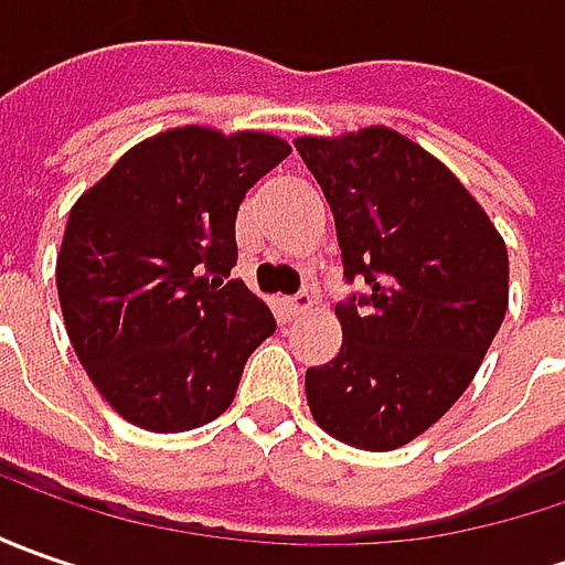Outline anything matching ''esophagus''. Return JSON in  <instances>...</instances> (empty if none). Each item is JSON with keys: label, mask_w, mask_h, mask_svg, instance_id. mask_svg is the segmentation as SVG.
Here are the masks:
<instances>
[{"label": "esophagus", "mask_w": 565, "mask_h": 565, "mask_svg": "<svg viewBox=\"0 0 565 565\" xmlns=\"http://www.w3.org/2000/svg\"><path fill=\"white\" fill-rule=\"evenodd\" d=\"M311 308H315V295L311 292H298L286 298V315L289 317H305Z\"/></svg>", "instance_id": "esophagus-1"}]
</instances>
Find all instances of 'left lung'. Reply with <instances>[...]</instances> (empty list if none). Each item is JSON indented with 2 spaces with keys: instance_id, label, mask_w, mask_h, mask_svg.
Returning <instances> with one entry per match:
<instances>
[{
  "instance_id": "left-lung-1",
  "label": "left lung",
  "mask_w": 565,
  "mask_h": 565,
  "mask_svg": "<svg viewBox=\"0 0 565 565\" xmlns=\"http://www.w3.org/2000/svg\"><path fill=\"white\" fill-rule=\"evenodd\" d=\"M337 220L345 279L337 359L308 367L315 422L386 452L437 424L475 380L510 305L507 242L484 206L422 143L371 125L298 138Z\"/></svg>"
}]
</instances>
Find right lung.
I'll list each match as a JSON object with an SVG mask.
<instances>
[{
	"mask_svg": "<svg viewBox=\"0 0 565 565\" xmlns=\"http://www.w3.org/2000/svg\"><path fill=\"white\" fill-rule=\"evenodd\" d=\"M292 153L267 131H160L72 206L55 289L77 361L125 422L179 434L226 412L270 308L235 267L248 188Z\"/></svg>",
	"mask_w": 565,
	"mask_h": 565,
	"instance_id": "add662e5",
	"label": "right lung"
}]
</instances>
